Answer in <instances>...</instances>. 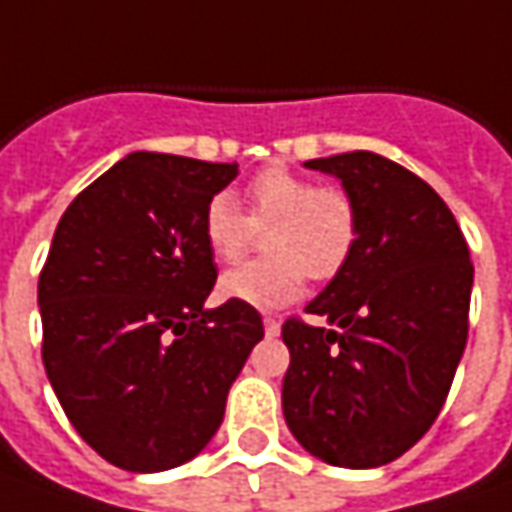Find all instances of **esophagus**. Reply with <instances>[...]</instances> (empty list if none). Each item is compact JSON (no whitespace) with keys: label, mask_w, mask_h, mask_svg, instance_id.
Masks as SVG:
<instances>
[{"label":"esophagus","mask_w":512,"mask_h":512,"mask_svg":"<svg viewBox=\"0 0 512 512\" xmlns=\"http://www.w3.org/2000/svg\"><path fill=\"white\" fill-rule=\"evenodd\" d=\"M263 328H266L269 337H277L280 334V320L277 317H263Z\"/></svg>","instance_id":"esophagus-1"}]
</instances>
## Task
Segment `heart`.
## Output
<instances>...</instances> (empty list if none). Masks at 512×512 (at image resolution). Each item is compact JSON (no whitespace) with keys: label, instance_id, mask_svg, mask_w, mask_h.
Here are the masks:
<instances>
[{"label":"heart","instance_id":"b5f03b06","mask_svg":"<svg viewBox=\"0 0 512 512\" xmlns=\"http://www.w3.org/2000/svg\"><path fill=\"white\" fill-rule=\"evenodd\" d=\"M266 232L269 257L226 272L218 294L229 303L274 311L306 289V277L331 280L354 255L360 218L351 195L317 186L286 167H266L246 186V212L229 192H218L203 209V240L218 263H235Z\"/></svg>","mask_w":512,"mask_h":512}]
</instances>
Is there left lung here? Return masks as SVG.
I'll use <instances>...</instances> for the list:
<instances>
[{
  "label": "left lung",
  "instance_id": "left-lung-1",
  "mask_svg": "<svg viewBox=\"0 0 512 512\" xmlns=\"http://www.w3.org/2000/svg\"><path fill=\"white\" fill-rule=\"evenodd\" d=\"M360 218L354 255L306 311L334 328L289 320L283 416L328 465H388L428 433L465 354L473 263L445 201L377 152L314 158Z\"/></svg>",
  "mask_w": 512,
  "mask_h": 512
}]
</instances>
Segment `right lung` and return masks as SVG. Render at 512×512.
Listing matches in <instances>:
<instances>
[{"label":"right lung","instance_id":"obj_1","mask_svg":"<svg viewBox=\"0 0 512 512\" xmlns=\"http://www.w3.org/2000/svg\"><path fill=\"white\" fill-rule=\"evenodd\" d=\"M235 178L238 164L130 152L56 226L39 274L47 379L81 439L121 470L195 459L263 340L255 309H206L218 266L203 209Z\"/></svg>","mask_w":512,"mask_h":512}]
</instances>
